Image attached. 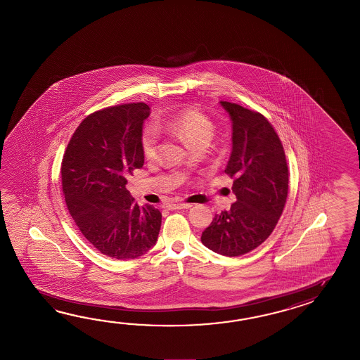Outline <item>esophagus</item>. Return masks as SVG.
Listing matches in <instances>:
<instances>
[{
  "instance_id": "esophagus-1",
  "label": "esophagus",
  "mask_w": 360,
  "mask_h": 360,
  "mask_svg": "<svg viewBox=\"0 0 360 360\" xmlns=\"http://www.w3.org/2000/svg\"><path fill=\"white\" fill-rule=\"evenodd\" d=\"M191 206L193 205H191V203H181V202H179V203H169V205H167V208L169 210H188Z\"/></svg>"
}]
</instances>
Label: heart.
Listing matches in <instances>:
<instances>
[{
  "label": "heart",
  "instance_id": "1",
  "mask_svg": "<svg viewBox=\"0 0 360 360\" xmlns=\"http://www.w3.org/2000/svg\"><path fill=\"white\" fill-rule=\"evenodd\" d=\"M161 127L181 139L188 146L207 144L214 135V122L198 108H184L169 115L161 122ZM160 134L155 126H148L141 132V149L146 158H153L157 154Z\"/></svg>",
  "mask_w": 360,
  "mask_h": 360
}]
</instances>
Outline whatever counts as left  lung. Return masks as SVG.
<instances>
[{"label":"left lung","instance_id":"1","mask_svg":"<svg viewBox=\"0 0 360 360\" xmlns=\"http://www.w3.org/2000/svg\"><path fill=\"white\" fill-rule=\"evenodd\" d=\"M233 124V149L225 172L234 179L237 200L214 214L202 243L224 256H240L265 242L283 212L288 166L282 141L259 112L220 101Z\"/></svg>","mask_w":360,"mask_h":360}]
</instances>
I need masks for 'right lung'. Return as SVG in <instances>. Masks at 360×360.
I'll return each mask as SVG.
<instances>
[{"label": "right lung", "instance_id": "1", "mask_svg": "<svg viewBox=\"0 0 360 360\" xmlns=\"http://www.w3.org/2000/svg\"><path fill=\"white\" fill-rule=\"evenodd\" d=\"M146 103L104 108L77 127L61 161V186L69 214L98 251L118 260L136 259L157 242L162 214L140 207L126 177L144 165Z\"/></svg>", "mask_w": 360, "mask_h": 360}]
</instances>
